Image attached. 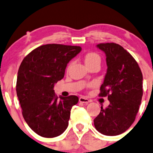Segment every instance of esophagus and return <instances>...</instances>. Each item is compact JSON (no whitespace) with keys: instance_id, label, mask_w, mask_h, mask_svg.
Instances as JSON below:
<instances>
[{"instance_id":"34e87169","label":"esophagus","mask_w":153,"mask_h":153,"mask_svg":"<svg viewBox=\"0 0 153 153\" xmlns=\"http://www.w3.org/2000/svg\"><path fill=\"white\" fill-rule=\"evenodd\" d=\"M79 101L81 103H83V104H87L88 103L90 102V101H89V99L84 98V97H81V98H79Z\"/></svg>"}]
</instances>
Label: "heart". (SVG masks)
<instances>
[{
  "instance_id": "1",
  "label": "heart",
  "mask_w": 153,
  "mask_h": 153,
  "mask_svg": "<svg viewBox=\"0 0 153 153\" xmlns=\"http://www.w3.org/2000/svg\"><path fill=\"white\" fill-rule=\"evenodd\" d=\"M84 61H85L86 64H89L95 62H100L101 58L98 54L95 53V52H89L84 57Z\"/></svg>"
}]
</instances>
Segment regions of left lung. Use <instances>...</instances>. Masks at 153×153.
<instances>
[{"instance_id":"8db88e82","label":"left lung","mask_w":153,"mask_h":153,"mask_svg":"<svg viewBox=\"0 0 153 153\" xmlns=\"http://www.w3.org/2000/svg\"><path fill=\"white\" fill-rule=\"evenodd\" d=\"M106 55L107 66L100 96H108L109 104L94 119L100 133L115 136L132 124L143 95V75L138 63L121 46L115 43L96 46Z\"/></svg>"}]
</instances>
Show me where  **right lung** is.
I'll return each mask as SVG.
<instances>
[{"label": "right lung", "mask_w": 153, "mask_h": 153, "mask_svg": "<svg viewBox=\"0 0 153 153\" xmlns=\"http://www.w3.org/2000/svg\"><path fill=\"white\" fill-rule=\"evenodd\" d=\"M81 47L47 44L24 58L17 77L16 92L24 120L40 136L55 138L67 129L75 95H55L54 86L64 77L67 64Z\"/></svg>", "instance_id": "obj_1"}]
</instances>
